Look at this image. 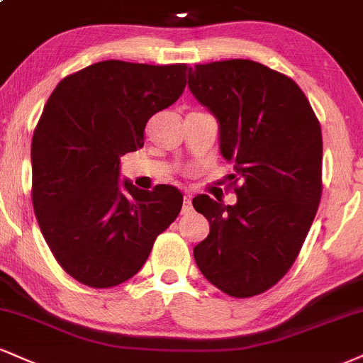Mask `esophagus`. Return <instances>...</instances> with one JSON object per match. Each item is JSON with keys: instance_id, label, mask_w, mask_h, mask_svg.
<instances>
[{"instance_id": "esophagus-1", "label": "esophagus", "mask_w": 363, "mask_h": 363, "mask_svg": "<svg viewBox=\"0 0 363 363\" xmlns=\"http://www.w3.org/2000/svg\"><path fill=\"white\" fill-rule=\"evenodd\" d=\"M193 211V204H191V196H184V201H182V213L187 215V213Z\"/></svg>"}]
</instances>
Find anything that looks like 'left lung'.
Wrapping results in <instances>:
<instances>
[{"mask_svg":"<svg viewBox=\"0 0 363 363\" xmlns=\"http://www.w3.org/2000/svg\"><path fill=\"white\" fill-rule=\"evenodd\" d=\"M189 84L220 123V150L235 162L237 204L206 194L193 206L209 221L194 247L204 277L231 298L276 286L298 259L320 206L321 126L286 74L248 59L196 64Z\"/></svg>","mask_w":363,"mask_h":363,"instance_id":"left-lung-1","label":"left lung"}]
</instances>
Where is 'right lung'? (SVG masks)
I'll return each instance as SVG.
<instances>
[{
    "label": "right lung",
    "mask_w": 363,
    "mask_h": 363,
    "mask_svg": "<svg viewBox=\"0 0 363 363\" xmlns=\"http://www.w3.org/2000/svg\"><path fill=\"white\" fill-rule=\"evenodd\" d=\"M186 64L103 60L69 74L32 138V203L52 255L94 289L128 281L182 208L176 187L120 184V157L143 147L147 121L176 103Z\"/></svg>",
    "instance_id": "right-lung-1"
}]
</instances>
